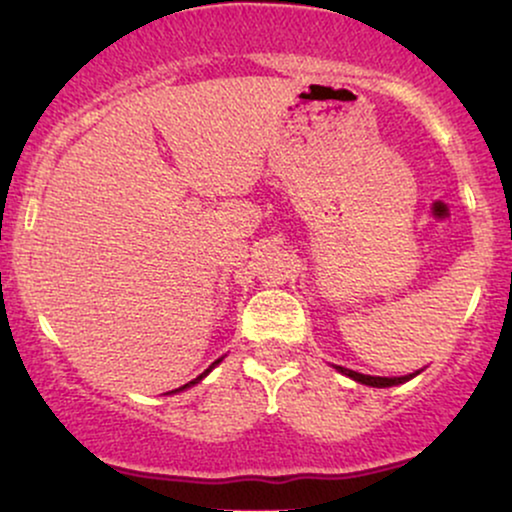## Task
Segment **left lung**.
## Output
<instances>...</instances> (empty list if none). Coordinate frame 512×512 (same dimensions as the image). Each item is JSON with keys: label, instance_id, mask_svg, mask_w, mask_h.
<instances>
[{"label": "left lung", "instance_id": "obj_1", "mask_svg": "<svg viewBox=\"0 0 512 512\" xmlns=\"http://www.w3.org/2000/svg\"><path fill=\"white\" fill-rule=\"evenodd\" d=\"M339 373L349 375V378L358 380V383L363 385H370V387H390V385H399V383H407L409 378H414V375H402V378H375V375H363V373H356V370H349V368H342L337 366Z\"/></svg>", "mask_w": 512, "mask_h": 512}]
</instances>
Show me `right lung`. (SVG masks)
I'll list each match as a JSON object with an SVG mask.
<instances>
[{
  "label": "right lung",
  "instance_id": "obj_1",
  "mask_svg": "<svg viewBox=\"0 0 512 512\" xmlns=\"http://www.w3.org/2000/svg\"><path fill=\"white\" fill-rule=\"evenodd\" d=\"M219 361H221V358H219ZM219 361H214V363H219ZM204 378V375H199V378H195V380H190V383H187V385H182V387H178V390H185V387H190V385H195V383H199V380H202Z\"/></svg>",
  "mask_w": 512,
  "mask_h": 512
}]
</instances>
